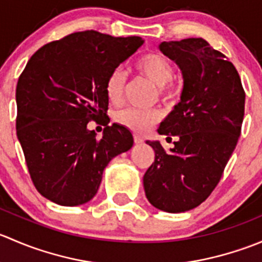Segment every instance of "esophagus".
Wrapping results in <instances>:
<instances>
[{"instance_id": "esophagus-1", "label": "esophagus", "mask_w": 262, "mask_h": 262, "mask_svg": "<svg viewBox=\"0 0 262 262\" xmlns=\"http://www.w3.org/2000/svg\"><path fill=\"white\" fill-rule=\"evenodd\" d=\"M142 142H143V139H142L141 137H139V136H134V143L139 144V143H142Z\"/></svg>"}]
</instances>
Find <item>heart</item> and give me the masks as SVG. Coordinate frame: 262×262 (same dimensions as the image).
Masks as SVG:
<instances>
[{
  "instance_id": "heart-1",
  "label": "heart",
  "mask_w": 262,
  "mask_h": 262,
  "mask_svg": "<svg viewBox=\"0 0 262 262\" xmlns=\"http://www.w3.org/2000/svg\"><path fill=\"white\" fill-rule=\"evenodd\" d=\"M136 70L139 75L157 86L158 95L161 99L167 101L175 95V87L172 78L175 72L170 60L157 53H149L139 58L136 63ZM126 78L121 70H114L107 77L105 83V92L113 104H119L123 100L125 91ZM115 121L136 133H144L149 130L161 119V114L157 110H139L134 107L119 110L115 114Z\"/></svg>"
}]
</instances>
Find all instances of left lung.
I'll return each mask as SVG.
<instances>
[{
  "mask_svg": "<svg viewBox=\"0 0 262 262\" xmlns=\"http://www.w3.org/2000/svg\"><path fill=\"white\" fill-rule=\"evenodd\" d=\"M161 52L176 63L184 78L181 100L158 133L176 137L166 152L147 141L155 162L143 176L148 202L167 213L202 204L221 180L241 134L245 91L236 67L202 38L162 41Z\"/></svg>",
  "mask_w": 262,
  "mask_h": 262,
  "instance_id": "8db88e82",
  "label": "left lung"
}]
</instances>
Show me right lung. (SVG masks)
Returning a JSON list of instances; mask_svg holds the SVG:
<instances>
[{"instance_id": "1", "label": "right lung", "mask_w": 262, "mask_h": 262, "mask_svg": "<svg viewBox=\"0 0 262 262\" xmlns=\"http://www.w3.org/2000/svg\"><path fill=\"white\" fill-rule=\"evenodd\" d=\"M143 43L139 36L78 31L29 59L16 86V133L34 186L50 202H90L107 163L133 146L125 126L109 125L105 83ZM91 120L105 125L101 140L86 128Z\"/></svg>"}]
</instances>
